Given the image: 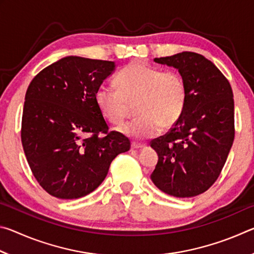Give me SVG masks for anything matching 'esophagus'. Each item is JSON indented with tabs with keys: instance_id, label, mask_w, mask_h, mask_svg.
Listing matches in <instances>:
<instances>
[{
	"instance_id": "esophagus-1",
	"label": "esophagus",
	"mask_w": 254,
	"mask_h": 254,
	"mask_svg": "<svg viewBox=\"0 0 254 254\" xmlns=\"http://www.w3.org/2000/svg\"><path fill=\"white\" fill-rule=\"evenodd\" d=\"M131 148L134 149V150H139V149H144L147 148V145L142 144V143H137V142H132L131 144Z\"/></svg>"
}]
</instances>
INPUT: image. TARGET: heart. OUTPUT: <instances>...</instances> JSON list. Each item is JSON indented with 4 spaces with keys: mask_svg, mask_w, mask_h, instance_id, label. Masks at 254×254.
Wrapping results in <instances>:
<instances>
[{
    "mask_svg": "<svg viewBox=\"0 0 254 254\" xmlns=\"http://www.w3.org/2000/svg\"><path fill=\"white\" fill-rule=\"evenodd\" d=\"M117 88L102 85L95 92V103L105 121L121 126L131 105L139 117L121 127V132L134 140L157 135L162 127L169 128L183 117L188 100L187 81L177 70L132 62L119 71Z\"/></svg>",
    "mask_w": 254,
    "mask_h": 254,
    "instance_id": "b5f03b06",
    "label": "heart"
}]
</instances>
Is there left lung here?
<instances>
[{
    "instance_id": "1",
    "label": "left lung",
    "mask_w": 254,
    "mask_h": 254,
    "mask_svg": "<svg viewBox=\"0 0 254 254\" xmlns=\"http://www.w3.org/2000/svg\"><path fill=\"white\" fill-rule=\"evenodd\" d=\"M154 62L177 68L187 81L188 100L179 121L150 142L159 157L151 180L170 196L194 197L216 182L233 144V92L221 70L199 54L184 51Z\"/></svg>"
}]
</instances>
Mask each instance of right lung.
I'll list each match as a JSON object with an SVG mask.
<instances>
[{
    "label": "right lung",
    "mask_w": 254,
    "mask_h": 254,
    "mask_svg": "<svg viewBox=\"0 0 254 254\" xmlns=\"http://www.w3.org/2000/svg\"><path fill=\"white\" fill-rule=\"evenodd\" d=\"M114 62L69 56L34 76L25 93L21 141L34 178L51 196L75 199L105 179L130 140L110 131L95 92Z\"/></svg>",
    "instance_id": "obj_1"
}]
</instances>
